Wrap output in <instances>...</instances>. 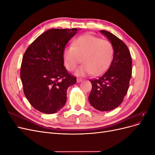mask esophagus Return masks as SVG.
Returning a JSON list of instances; mask_svg holds the SVG:
<instances>
[{
    "label": "esophagus",
    "instance_id": "34e87169",
    "mask_svg": "<svg viewBox=\"0 0 155 155\" xmlns=\"http://www.w3.org/2000/svg\"><path fill=\"white\" fill-rule=\"evenodd\" d=\"M83 81V79L81 78H78L77 79V82L79 83V82H81Z\"/></svg>",
    "mask_w": 155,
    "mask_h": 155
}]
</instances>
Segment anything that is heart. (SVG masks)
<instances>
[{"instance_id": "heart-1", "label": "heart", "mask_w": 155, "mask_h": 155, "mask_svg": "<svg viewBox=\"0 0 155 155\" xmlns=\"http://www.w3.org/2000/svg\"><path fill=\"white\" fill-rule=\"evenodd\" d=\"M114 46L109 40L91 34L79 36L73 42L72 46L64 50L65 66L70 71H74L81 61L78 69L79 76L93 74L97 76L109 67L113 59Z\"/></svg>"}]
</instances>
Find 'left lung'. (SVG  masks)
Wrapping results in <instances>:
<instances>
[{
	"label": "left lung",
	"mask_w": 155,
	"mask_h": 155,
	"mask_svg": "<svg viewBox=\"0 0 155 155\" xmlns=\"http://www.w3.org/2000/svg\"><path fill=\"white\" fill-rule=\"evenodd\" d=\"M114 46L110 66L97 79H91L92 91L88 96L91 105L100 111L118 107L127 93L132 74V59L127 45L112 33L101 30Z\"/></svg>",
	"instance_id": "8db88e82"
}]
</instances>
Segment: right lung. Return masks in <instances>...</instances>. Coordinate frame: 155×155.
Here are the masks:
<instances>
[{
    "mask_svg": "<svg viewBox=\"0 0 155 155\" xmlns=\"http://www.w3.org/2000/svg\"><path fill=\"white\" fill-rule=\"evenodd\" d=\"M77 28L50 29L28 47L22 58L21 79L27 100L35 109L53 114L63 107L67 91L76 78L64 67L63 52Z\"/></svg>",
    "mask_w": 155,
    "mask_h": 155,
    "instance_id": "1",
    "label": "right lung"
}]
</instances>
